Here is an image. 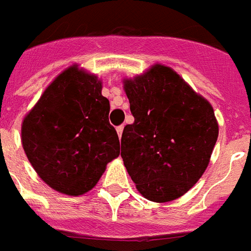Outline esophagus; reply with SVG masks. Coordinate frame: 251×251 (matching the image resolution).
Listing matches in <instances>:
<instances>
[{"instance_id":"esophagus-1","label":"esophagus","mask_w":251,"mask_h":251,"mask_svg":"<svg viewBox=\"0 0 251 251\" xmlns=\"http://www.w3.org/2000/svg\"><path fill=\"white\" fill-rule=\"evenodd\" d=\"M122 131H124V125H121L117 127V133H118V137L121 138V135H122Z\"/></svg>"}]
</instances>
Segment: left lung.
Returning <instances> with one entry per match:
<instances>
[{
    "label": "left lung",
    "instance_id": "left-lung-1",
    "mask_svg": "<svg viewBox=\"0 0 251 251\" xmlns=\"http://www.w3.org/2000/svg\"><path fill=\"white\" fill-rule=\"evenodd\" d=\"M134 117L124 127L121 157L137 190L169 202L190 190L210 162L218 138L214 110L163 65L124 81Z\"/></svg>",
    "mask_w": 251,
    "mask_h": 251
}]
</instances>
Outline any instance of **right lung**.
Segmentation results:
<instances>
[{"label":"right lung","mask_w":251,"mask_h":251,"mask_svg":"<svg viewBox=\"0 0 251 251\" xmlns=\"http://www.w3.org/2000/svg\"><path fill=\"white\" fill-rule=\"evenodd\" d=\"M97 75L70 66L46 88L24 118L21 141L29 162L45 183L81 196L100 181L120 155V140L109 122L110 103Z\"/></svg>","instance_id":"1"}]
</instances>
